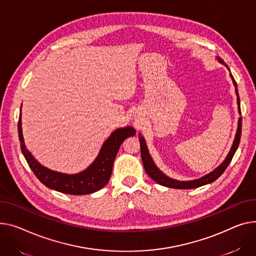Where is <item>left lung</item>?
Returning a JSON list of instances; mask_svg holds the SVG:
<instances>
[{
	"label": "left lung",
	"mask_w": 256,
	"mask_h": 256,
	"mask_svg": "<svg viewBox=\"0 0 256 256\" xmlns=\"http://www.w3.org/2000/svg\"><path fill=\"white\" fill-rule=\"evenodd\" d=\"M219 64H222L224 66L228 68V70L230 71L228 64H226V62L221 60L220 58H216ZM230 79L232 80L234 86V92H236V104H238V111H239V114L241 115V105H240V96H239V92H238V88H236V82L234 81L230 71ZM241 132H242V117H239V120H238V128H236V132L234 136V140L232 142V148L228 152V154L226 156V160L221 162L216 168H214L212 172H210L209 174L202 176L198 179H194V180H190V181H180V180H176L173 179L171 177L166 176L164 173H162L160 170L156 166V164L153 162L152 158L150 156V153L146 144V141L144 139V137L142 136L141 132H139V141H140V147H141V158H142V162H143V166L146 173L148 174V176L154 180L156 183L166 186V187H170V188H177V190H190V188H196V187L206 185L209 183L214 182L216 179H218L222 173L226 171V168H228V166L230 164V162H232V156H234V152L236 151L238 147H239L240 144V140H241Z\"/></svg>",
	"instance_id": "8db88e82"
}]
</instances>
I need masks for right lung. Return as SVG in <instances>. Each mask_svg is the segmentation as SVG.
Returning <instances> with one entry per match:
<instances>
[{
    "mask_svg": "<svg viewBox=\"0 0 256 256\" xmlns=\"http://www.w3.org/2000/svg\"><path fill=\"white\" fill-rule=\"evenodd\" d=\"M136 134L130 126L116 128L102 145L96 160L83 171L76 174H66L50 170L41 164L26 149L22 128V107L18 120V138L22 152L36 177L48 188L68 194H90L100 190L109 182L114 160L122 142Z\"/></svg>",
    "mask_w": 256,
    "mask_h": 256,
    "instance_id": "1",
    "label": "right lung"
}]
</instances>
